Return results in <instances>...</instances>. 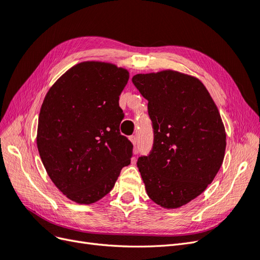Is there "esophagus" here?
Listing matches in <instances>:
<instances>
[{
  "mask_svg": "<svg viewBox=\"0 0 260 260\" xmlns=\"http://www.w3.org/2000/svg\"><path fill=\"white\" fill-rule=\"evenodd\" d=\"M129 140L131 141L133 145H137V143H138V138H137L136 136H131V137L129 138Z\"/></svg>",
  "mask_w": 260,
  "mask_h": 260,
  "instance_id": "34e87169",
  "label": "esophagus"
}]
</instances>
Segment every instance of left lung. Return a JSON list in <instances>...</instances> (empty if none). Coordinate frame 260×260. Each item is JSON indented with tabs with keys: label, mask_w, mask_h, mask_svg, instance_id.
<instances>
[{
	"label": "left lung",
	"mask_w": 260,
	"mask_h": 260,
	"mask_svg": "<svg viewBox=\"0 0 260 260\" xmlns=\"http://www.w3.org/2000/svg\"><path fill=\"white\" fill-rule=\"evenodd\" d=\"M132 82L148 101L154 142L138 168L148 198L178 208L198 198L221 167L225 130L209 92L198 78L174 70L139 74Z\"/></svg>",
	"instance_id": "8db88e82"
}]
</instances>
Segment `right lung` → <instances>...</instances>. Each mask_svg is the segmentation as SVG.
Masks as SVG:
<instances>
[{
    "label": "right lung",
    "mask_w": 260,
    "mask_h": 260,
    "mask_svg": "<svg viewBox=\"0 0 260 260\" xmlns=\"http://www.w3.org/2000/svg\"><path fill=\"white\" fill-rule=\"evenodd\" d=\"M128 70L101 61L70 68L46 94L39 115L37 145L53 183L78 204L111 192L133 145L121 136L119 95Z\"/></svg>",
    "instance_id": "right-lung-1"
}]
</instances>
